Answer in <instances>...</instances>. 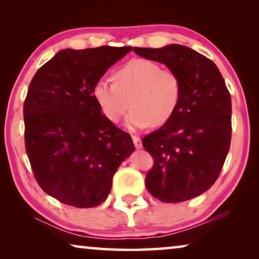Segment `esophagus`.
I'll list each match as a JSON object with an SVG mask.
<instances>
[{
    "instance_id": "1",
    "label": "esophagus",
    "mask_w": 259,
    "mask_h": 259,
    "mask_svg": "<svg viewBox=\"0 0 259 259\" xmlns=\"http://www.w3.org/2000/svg\"><path fill=\"white\" fill-rule=\"evenodd\" d=\"M132 140H133V143H134V146H136V147L138 148V150L143 147V143H141V139H140L139 137L133 136V137H132Z\"/></svg>"
}]
</instances>
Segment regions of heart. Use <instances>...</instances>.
I'll use <instances>...</instances> for the list:
<instances>
[{"mask_svg":"<svg viewBox=\"0 0 259 259\" xmlns=\"http://www.w3.org/2000/svg\"><path fill=\"white\" fill-rule=\"evenodd\" d=\"M114 82L99 79L92 95L102 114L111 122H118L128 111L126 120L131 131L162 126L175 115L182 100L183 84L178 74L161 69L147 59H136L114 73Z\"/></svg>","mask_w":259,"mask_h":259,"instance_id":"obj_1","label":"heart"}]
</instances>
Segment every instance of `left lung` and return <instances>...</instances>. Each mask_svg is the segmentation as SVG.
Returning a JSON list of instances; mask_svg holds the SVG:
<instances>
[{
	"label": "left lung",
	"mask_w": 259,
	"mask_h": 259,
	"mask_svg": "<svg viewBox=\"0 0 259 259\" xmlns=\"http://www.w3.org/2000/svg\"><path fill=\"white\" fill-rule=\"evenodd\" d=\"M178 74L183 92L172 119L143 139L154 159L145 185L165 203H179L213 185L231 143V97L217 66L182 45L133 48Z\"/></svg>",
	"instance_id": "left-lung-1"
}]
</instances>
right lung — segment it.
<instances>
[{"instance_id":"obj_1","label":"right lung","mask_w":259,"mask_h":259,"mask_svg":"<svg viewBox=\"0 0 259 259\" xmlns=\"http://www.w3.org/2000/svg\"><path fill=\"white\" fill-rule=\"evenodd\" d=\"M132 47L63 49L35 74L23 105L24 141L46 193L75 207L108 197L112 179L133 153L132 138L102 114L92 90Z\"/></svg>"}]
</instances>
